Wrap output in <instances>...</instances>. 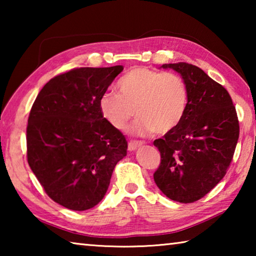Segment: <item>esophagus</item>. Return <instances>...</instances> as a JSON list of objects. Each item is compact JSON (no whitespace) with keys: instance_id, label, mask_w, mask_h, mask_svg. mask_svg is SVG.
<instances>
[{"instance_id":"34e87169","label":"esophagus","mask_w":256,"mask_h":256,"mask_svg":"<svg viewBox=\"0 0 256 256\" xmlns=\"http://www.w3.org/2000/svg\"><path fill=\"white\" fill-rule=\"evenodd\" d=\"M142 144H144V142H141V141H130L128 148L130 151H134L136 148H138V146H141Z\"/></svg>"}]
</instances>
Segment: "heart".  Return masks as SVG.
I'll use <instances>...</instances> for the list:
<instances>
[{
  "label": "heart",
  "mask_w": 256,
  "mask_h": 256,
  "mask_svg": "<svg viewBox=\"0 0 256 256\" xmlns=\"http://www.w3.org/2000/svg\"><path fill=\"white\" fill-rule=\"evenodd\" d=\"M118 88V94L102 92L98 107L104 120L118 131L126 128L136 115V108L140 118L132 132L138 136L154 131L167 133L184 118L188 90L183 78L176 73L134 68L120 78Z\"/></svg>",
  "instance_id": "heart-1"
}]
</instances>
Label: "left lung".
<instances>
[{
  "mask_svg": "<svg viewBox=\"0 0 256 256\" xmlns=\"http://www.w3.org/2000/svg\"><path fill=\"white\" fill-rule=\"evenodd\" d=\"M183 78L188 102L178 126L154 141L162 162L154 180L172 201L192 203L226 175L240 136L236 108L226 89L200 68L162 64Z\"/></svg>",
  "mask_w": 256,
  "mask_h": 256,
  "instance_id": "1",
  "label": "left lung"
}]
</instances>
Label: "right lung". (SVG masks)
Instances as JSON below:
<instances>
[{"label":"right lung","mask_w":256,"mask_h":256,"mask_svg":"<svg viewBox=\"0 0 256 256\" xmlns=\"http://www.w3.org/2000/svg\"><path fill=\"white\" fill-rule=\"evenodd\" d=\"M122 66L72 68L42 86L30 110L27 159L52 200L74 211L102 200L128 141L98 107Z\"/></svg>","instance_id":"right-lung-1"}]
</instances>
